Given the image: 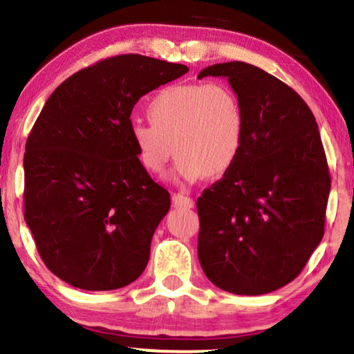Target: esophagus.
<instances>
[{"instance_id": "1", "label": "esophagus", "mask_w": 354, "mask_h": 354, "mask_svg": "<svg viewBox=\"0 0 354 354\" xmlns=\"http://www.w3.org/2000/svg\"><path fill=\"white\" fill-rule=\"evenodd\" d=\"M171 201L176 209H192L194 207V201L185 194H173Z\"/></svg>"}]
</instances>
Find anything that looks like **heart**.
I'll use <instances>...</instances> for the list:
<instances>
[{
    "instance_id": "obj_1",
    "label": "heart",
    "mask_w": 354,
    "mask_h": 354,
    "mask_svg": "<svg viewBox=\"0 0 354 354\" xmlns=\"http://www.w3.org/2000/svg\"><path fill=\"white\" fill-rule=\"evenodd\" d=\"M150 122H131V139L145 171L163 173L173 150V181L197 183L220 176L236 163L246 118L232 87L221 82L176 84L149 102ZM174 145L171 146V144Z\"/></svg>"
}]
</instances>
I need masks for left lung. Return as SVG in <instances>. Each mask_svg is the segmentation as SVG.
<instances>
[{
	"mask_svg": "<svg viewBox=\"0 0 354 354\" xmlns=\"http://www.w3.org/2000/svg\"><path fill=\"white\" fill-rule=\"evenodd\" d=\"M225 77L241 102L246 136L236 163L197 199V256L220 290L266 295L303 270L324 236L330 174L317 122L293 88L232 61L197 79Z\"/></svg>",
	"mask_w": 354,
	"mask_h": 354,
	"instance_id": "left-lung-1",
	"label": "left lung"
}]
</instances>
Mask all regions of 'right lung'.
Listing matches in <instances>:
<instances>
[{"label":"right lung","mask_w":354,"mask_h":354,"mask_svg":"<svg viewBox=\"0 0 354 354\" xmlns=\"http://www.w3.org/2000/svg\"><path fill=\"white\" fill-rule=\"evenodd\" d=\"M187 71L113 56L66 79L37 118L24 155V218L41 261L71 286L122 288L147 267L171 201L140 167L129 118L140 97Z\"/></svg>","instance_id":"obj_1"}]
</instances>
